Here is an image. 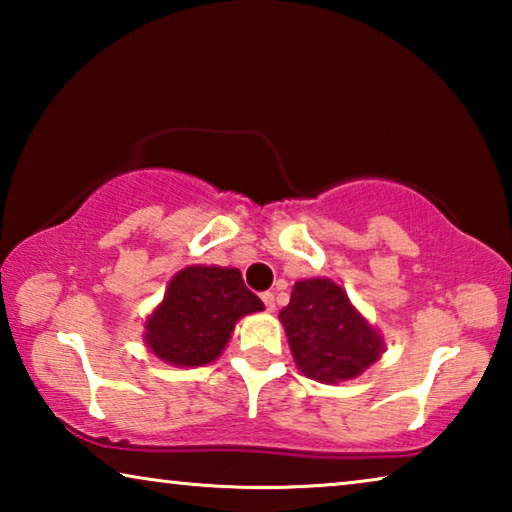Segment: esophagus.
Segmentation results:
<instances>
[{"mask_svg":"<svg viewBox=\"0 0 512 512\" xmlns=\"http://www.w3.org/2000/svg\"><path fill=\"white\" fill-rule=\"evenodd\" d=\"M262 300H264V305H266L268 311H275V293H271V291L262 293Z\"/></svg>","mask_w":512,"mask_h":512,"instance_id":"esophagus-1","label":"esophagus"}]
</instances>
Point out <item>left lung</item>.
Masks as SVG:
<instances>
[{
  "mask_svg": "<svg viewBox=\"0 0 512 512\" xmlns=\"http://www.w3.org/2000/svg\"><path fill=\"white\" fill-rule=\"evenodd\" d=\"M280 320L293 359L311 379L339 384L379 359V334L332 280L296 282Z\"/></svg>",
  "mask_w": 512,
  "mask_h": 512,
  "instance_id": "8db88e82",
  "label": "left lung"
}]
</instances>
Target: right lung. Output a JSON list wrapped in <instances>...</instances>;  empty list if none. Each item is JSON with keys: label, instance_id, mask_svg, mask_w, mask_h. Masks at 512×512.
<instances>
[{"label": "right lung", "instance_id": "right-lung-1", "mask_svg": "<svg viewBox=\"0 0 512 512\" xmlns=\"http://www.w3.org/2000/svg\"><path fill=\"white\" fill-rule=\"evenodd\" d=\"M264 302L237 268L189 266L173 277L164 302L146 320V345L173 366H203L219 357L235 323Z\"/></svg>", "mask_w": 512, "mask_h": 512}]
</instances>
